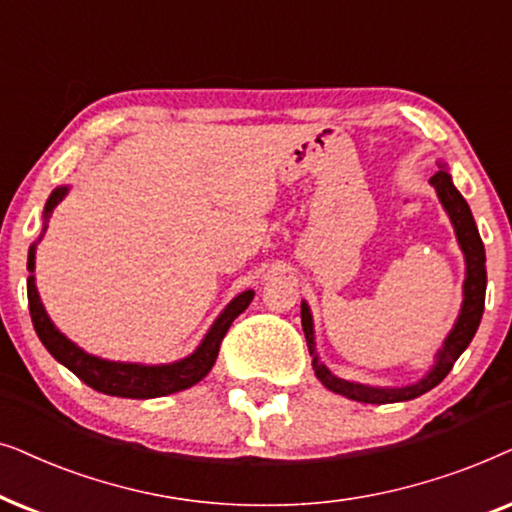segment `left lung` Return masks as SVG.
Returning a JSON list of instances; mask_svg holds the SVG:
<instances>
[{
  "label": "left lung",
  "mask_w": 512,
  "mask_h": 512,
  "mask_svg": "<svg viewBox=\"0 0 512 512\" xmlns=\"http://www.w3.org/2000/svg\"><path fill=\"white\" fill-rule=\"evenodd\" d=\"M431 185L438 192L442 206L449 213V220H452L456 229V238H459L463 255H466V283H463V306L461 316L456 320L454 330L449 332L445 339V346L438 353V363L431 372L426 374L424 379L417 381V384L405 386V388H374V386H363L353 384V381H344L332 374L327 367L320 363L316 356V344H313V323L309 306L302 304V327L306 344H309V351L313 356V370H316V377L323 381L325 388L335 391L339 395H346V398L358 400V403H372V405H386V403H403V400H412L431 391L440 384L442 379L447 377L449 370H452L456 358L466 351L470 339L475 337V330H478L482 311H485V290H487V269H485V245H482V238L478 234V227H475L473 215H470V208L459 189L452 185V177H449L445 170H438L431 177Z\"/></svg>",
  "instance_id": "1"
}]
</instances>
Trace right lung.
Returning <instances> with one entry per match:
<instances>
[{
	"mask_svg": "<svg viewBox=\"0 0 512 512\" xmlns=\"http://www.w3.org/2000/svg\"><path fill=\"white\" fill-rule=\"evenodd\" d=\"M65 194L67 187H60L51 194V199L46 201L44 217H49L51 210L63 201ZM27 269H34V245L30 248V255H27ZM252 297H255L252 290L238 295L234 302L220 313V318L215 320L213 327H210L206 339H203L199 349H196L189 358L173 365L145 367L128 363H109V360L88 356V353L81 351L79 346H74L65 335H60L56 325L51 323V318L46 316L44 306L39 302L34 276L27 278V304H30L32 325L51 356L56 358L58 363H63L67 370L77 374L84 384L95 388V391L119 395V398H159V395L185 391V388L199 384V381L213 370L217 353H220V344L224 335H227L229 325L234 323L238 313L248 309Z\"/></svg>",
	"mask_w": 512,
	"mask_h": 512,
	"instance_id": "1",
	"label": "right lung"
}]
</instances>
